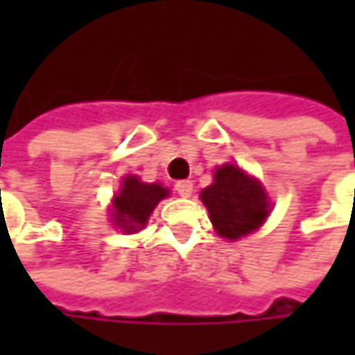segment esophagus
<instances>
[{
	"instance_id": "obj_1",
	"label": "esophagus",
	"mask_w": 355,
	"mask_h": 355,
	"mask_svg": "<svg viewBox=\"0 0 355 355\" xmlns=\"http://www.w3.org/2000/svg\"><path fill=\"white\" fill-rule=\"evenodd\" d=\"M175 191H178L182 198H189V196L193 193V184H191V182H187V180H184V182H178V184H175Z\"/></svg>"
}]
</instances>
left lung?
I'll use <instances>...</instances> for the list:
<instances>
[{"label": "left lung", "instance_id": "8db88e82", "mask_svg": "<svg viewBox=\"0 0 355 355\" xmlns=\"http://www.w3.org/2000/svg\"><path fill=\"white\" fill-rule=\"evenodd\" d=\"M199 198L209 211L217 235L229 241L257 231L270 213V201L261 182L235 164L215 168L213 184Z\"/></svg>", "mask_w": 355, "mask_h": 355}]
</instances>
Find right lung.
Returning a JSON list of instances; mask_svg holds the SVG:
<instances>
[{
  "mask_svg": "<svg viewBox=\"0 0 355 355\" xmlns=\"http://www.w3.org/2000/svg\"><path fill=\"white\" fill-rule=\"evenodd\" d=\"M168 196V187L146 184L136 175H126L122 180L120 191L112 199V223L120 227L122 233H138L142 227H146L154 207Z\"/></svg>",
  "mask_w": 355,
  "mask_h": 355,
  "instance_id": "add662e5",
  "label": "right lung"
}]
</instances>
